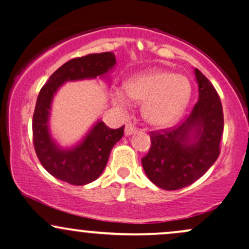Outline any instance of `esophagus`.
Returning a JSON list of instances; mask_svg holds the SVG:
<instances>
[{"instance_id":"esophagus-1","label":"esophagus","mask_w":249,"mask_h":249,"mask_svg":"<svg viewBox=\"0 0 249 249\" xmlns=\"http://www.w3.org/2000/svg\"><path fill=\"white\" fill-rule=\"evenodd\" d=\"M137 132V127L132 124L125 125V136H131V134Z\"/></svg>"}]
</instances>
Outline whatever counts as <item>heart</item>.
Returning a JSON list of instances; mask_svg holds the SVG:
<instances>
[{
	"mask_svg": "<svg viewBox=\"0 0 249 249\" xmlns=\"http://www.w3.org/2000/svg\"><path fill=\"white\" fill-rule=\"evenodd\" d=\"M126 96L142 104L144 118L154 126H170L179 121L191 98V83L187 77L171 71L148 70L137 73L124 84ZM117 91L115 102L126 107L128 101Z\"/></svg>",
	"mask_w": 249,
	"mask_h": 249,
	"instance_id": "heart-1",
	"label": "heart"
}]
</instances>
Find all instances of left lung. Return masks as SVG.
Wrapping results in <instances>:
<instances>
[{
  "label": "left lung",
  "instance_id": "left-lung-1",
  "mask_svg": "<svg viewBox=\"0 0 249 249\" xmlns=\"http://www.w3.org/2000/svg\"><path fill=\"white\" fill-rule=\"evenodd\" d=\"M199 99L181 124L151 132L150 151L142 159L147 178L162 190L193 184L220 154L224 112L218 92L201 71L194 69Z\"/></svg>",
  "mask_w": 249,
  "mask_h": 249
}]
</instances>
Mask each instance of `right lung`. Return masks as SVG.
I'll return each mask as SVG.
<instances>
[{
    "mask_svg": "<svg viewBox=\"0 0 249 249\" xmlns=\"http://www.w3.org/2000/svg\"><path fill=\"white\" fill-rule=\"evenodd\" d=\"M115 65L112 53H90L70 59L50 76L39 91L33 117L34 146L42 166L62 181L81 186L98 178L107 166L111 150L124 134V125L113 130L98 121L76 146L59 147L49 131L53 95L65 82L102 78Z\"/></svg>",
    "mask_w": 249,
    "mask_h": 249,
    "instance_id": "add662e5",
    "label": "right lung"
}]
</instances>
